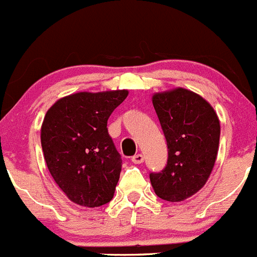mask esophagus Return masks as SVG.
Wrapping results in <instances>:
<instances>
[{"label":"esophagus","instance_id":"obj_1","mask_svg":"<svg viewBox=\"0 0 257 257\" xmlns=\"http://www.w3.org/2000/svg\"><path fill=\"white\" fill-rule=\"evenodd\" d=\"M144 161V155L143 154H136L133 156V163L135 164H141Z\"/></svg>","mask_w":257,"mask_h":257}]
</instances>
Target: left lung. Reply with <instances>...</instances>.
<instances>
[{
    "instance_id": "obj_1",
    "label": "left lung",
    "mask_w": 257,
    "mask_h": 257,
    "mask_svg": "<svg viewBox=\"0 0 257 257\" xmlns=\"http://www.w3.org/2000/svg\"><path fill=\"white\" fill-rule=\"evenodd\" d=\"M168 145V161L161 172L150 173L156 195L180 202L206 184L216 163L221 126L211 104L184 88L153 97Z\"/></svg>"
}]
</instances>
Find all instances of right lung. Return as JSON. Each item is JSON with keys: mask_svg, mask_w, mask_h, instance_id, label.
<instances>
[{"mask_svg": "<svg viewBox=\"0 0 257 257\" xmlns=\"http://www.w3.org/2000/svg\"><path fill=\"white\" fill-rule=\"evenodd\" d=\"M127 90L79 92L49 108L41 126V146L51 177L72 202L99 207L113 198L122 159L107 121Z\"/></svg>", "mask_w": 257, "mask_h": 257, "instance_id": "right-lung-1", "label": "right lung"}]
</instances>
